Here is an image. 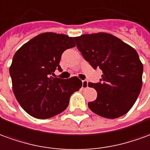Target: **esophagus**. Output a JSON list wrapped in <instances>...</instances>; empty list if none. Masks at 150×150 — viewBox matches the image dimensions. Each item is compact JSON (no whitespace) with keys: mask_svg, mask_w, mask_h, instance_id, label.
Masks as SVG:
<instances>
[{"mask_svg":"<svg viewBox=\"0 0 150 150\" xmlns=\"http://www.w3.org/2000/svg\"><path fill=\"white\" fill-rule=\"evenodd\" d=\"M88 87V81L83 80L82 81V89H86Z\"/></svg>","mask_w":150,"mask_h":150,"instance_id":"34e87169","label":"esophagus"}]
</instances>
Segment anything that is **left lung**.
Returning a JSON list of instances; mask_svg holds the SVG:
<instances>
[{
  "label": "left lung",
  "mask_w": 150,
  "mask_h": 150,
  "mask_svg": "<svg viewBox=\"0 0 150 150\" xmlns=\"http://www.w3.org/2000/svg\"><path fill=\"white\" fill-rule=\"evenodd\" d=\"M84 59L103 71L100 81L88 83L96 90L97 98L88 103L95 114L107 119L120 117L134 105L142 86L143 64L137 51L107 33L74 38Z\"/></svg>",
  "instance_id": "1"
}]
</instances>
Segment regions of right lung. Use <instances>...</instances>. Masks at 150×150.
Instances as JSON below:
<instances>
[{
    "mask_svg": "<svg viewBox=\"0 0 150 150\" xmlns=\"http://www.w3.org/2000/svg\"><path fill=\"white\" fill-rule=\"evenodd\" d=\"M75 46L74 38L47 32L16 52L9 68L13 90L30 115L45 120L60 114L69 106L70 96L81 87L82 82L77 77H54L55 70L62 71L59 64L62 53Z\"/></svg>",
    "mask_w": 150,
    "mask_h": 150,
    "instance_id": "right-lung-1",
    "label": "right lung"
}]
</instances>
